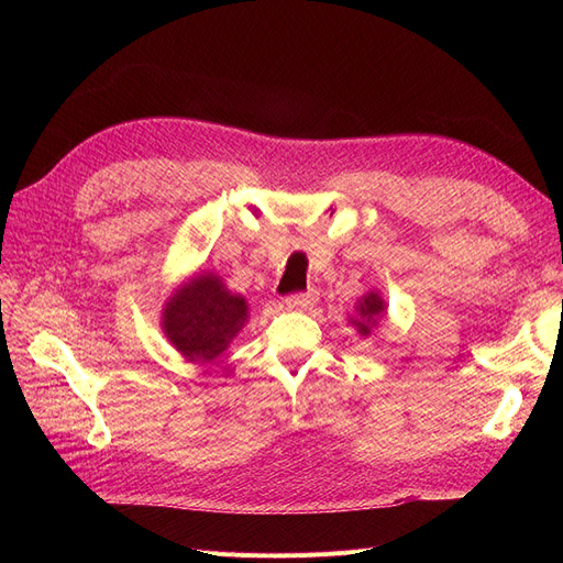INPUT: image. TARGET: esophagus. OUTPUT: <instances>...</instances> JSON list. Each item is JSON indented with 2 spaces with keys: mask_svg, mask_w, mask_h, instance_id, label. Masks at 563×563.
Wrapping results in <instances>:
<instances>
[{
  "mask_svg": "<svg viewBox=\"0 0 563 563\" xmlns=\"http://www.w3.org/2000/svg\"><path fill=\"white\" fill-rule=\"evenodd\" d=\"M314 300H317V291L312 288V291H308V294L288 296L284 302H286L288 310H308Z\"/></svg>",
  "mask_w": 563,
  "mask_h": 563,
  "instance_id": "1",
  "label": "esophagus"
}]
</instances>
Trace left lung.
<instances>
[{
	"mask_svg": "<svg viewBox=\"0 0 563 563\" xmlns=\"http://www.w3.org/2000/svg\"><path fill=\"white\" fill-rule=\"evenodd\" d=\"M385 300L380 298L378 291H368L366 296L360 298V305H356V319L352 323L362 335H371V329L376 327L378 319L385 314Z\"/></svg>",
	"mask_w": 563,
	"mask_h": 563,
	"instance_id": "8db88e82",
	"label": "left lung"
}]
</instances>
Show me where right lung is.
<instances>
[{
	"mask_svg": "<svg viewBox=\"0 0 563 563\" xmlns=\"http://www.w3.org/2000/svg\"><path fill=\"white\" fill-rule=\"evenodd\" d=\"M249 321V302L218 275L180 284L162 312L164 335L187 362H213Z\"/></svg>",
	"mask_w": 563,
	"mask_h": 563,
	"instance_id": "obj_1",
	"label": "right lung"
}]
</instances>
